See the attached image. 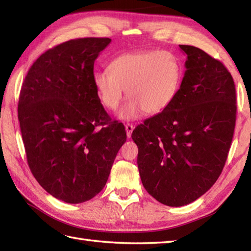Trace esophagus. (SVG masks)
<instances>
[{"label":"esophagus","mask_w":251,"mask_h":251,"mask_svg":"<svg viewBox=\"0 0 251 251\" xmlns=\"http://www.w3.org/2000/svg\"><path fill=\"white\" fill-rule=\"evenodd\" d=\"M125 129H126L127 137L130 138V136H131V132H132V130H134V125L130 124V123H128V124H126V125H125Z\"/></svg>","instance_id":"obj_1"}]
</instances>
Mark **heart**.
<instances>
[{
    "mask_svg": "<svg viewBox=\"0 0 251 251\" xmlns=\"http://www.w3.org/2000/svg\"><path fill=\"white\" fill-rule=\"evenodd\" d=\"M94 85L106 109H116L124 98L130 100L119 112L122 120H134L142 112L154 115L166 110L177 96L182 67L166 50L126 52L110 62L109 70L95 72Z\"/></svg>",
    "mask_w": 251,
    "mask_h": 251,
    "instance_id": "obj_1",
    "label": "heart"
}]
</instances>
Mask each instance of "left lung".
I'll return each mask as SVG.
<instances>
[{
  "mask_svg": "<svg viewBox=\"0 0 251 251\" xmlns=\"http://www.w3.org/2000/svg\"><path fill=\"white\" fill-rule=\"evenodd\" d=\"M180 49L186 70L175 100L131 135L143 186L172 207L190 204L215 184L236 121L235 84L225 65L197 47Z\"/></svg>",
  "mask_w": 251,
  "mask_h": 251,
  "instance_id": "1",
  "label": "left lung"
}]
</instances>
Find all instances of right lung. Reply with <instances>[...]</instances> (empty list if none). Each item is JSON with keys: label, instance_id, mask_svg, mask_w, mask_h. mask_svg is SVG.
Here are the masks:
<instances>
[{"label": "right lung", "instance_id": "obj_1", "mask_svg": "<svg viewBox=\"0 0 251 251\" xmlns=\"http://www.w3.org/2000/svg\"><path fill=\"white\" fill-rule=\"evenodd\" d=\"M109 37L70 40L46 50L25 77L18 120L26 161L46 192L69 204L104 188L125 127L111 121L94 85V63Z\"/></svg>", "mask_w": 251, "mask_h": 251}]
</instances>
